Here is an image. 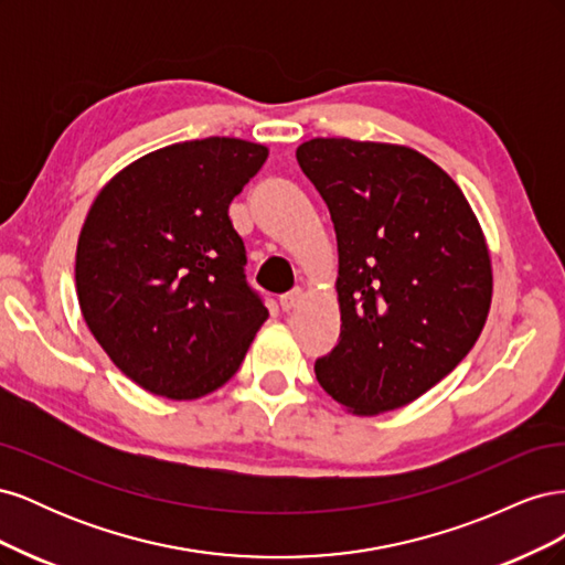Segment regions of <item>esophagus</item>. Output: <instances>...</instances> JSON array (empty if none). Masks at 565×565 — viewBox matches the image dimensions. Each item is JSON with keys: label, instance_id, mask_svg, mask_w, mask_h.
<instances>
[{"label": "esophagus", "instance_id": "34e87169", "mask_svg": "<svg viewBox=\"0 0 565 565\" xmlns=\"http://www.w3.org/2000/svg\"><path fill=\"white\" fill-rule=\"evenodd\" d=\"M299 301H301V289H292V292H287V295L280 297V309L287 311V313L295 311Z\"/></svg>", "mask_w": 565, "mask_h": 565}]
</instances>
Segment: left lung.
I'll return each instance as SVG.
<instances>
[{
  "label": "left lung",
  "instance_id": "obj_1",
  "mask_svg": "<svg viewBox=\"0 0 565 565\" xmlns=\"http://www.w3.org/2000/svg\"><path fill=\"white\" fill-rule=\"evenodd\" d=\"M297 162L328 204L339 252V344L316 377L361 417L413 403L483 332L492 264L481 224L461 188L407 146L311 139Z\"/></svg>",
  "mask_w": 565,
  "mask_h": 565
}]
</instances>
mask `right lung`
Segmentation results:
<instances>
[{
    "instance_id": "right-lung-1",
    "label": "right lung",
    "mask_w": 565,
    "mask_h": 565,
    "mask_svg": "<svg viewBox=\"0 0 565 565\" xmlns=\"http://www.w3.org/2000/svg\"><path fill=\"white\" fill-rule=\"evenodd\" d=\"M268 148L210 136L152 150L96 195L77 241L84 322L141 388L195 401L224 386L268 318L245 280L228 204Z\"/></svg>"
}]
</instances>
